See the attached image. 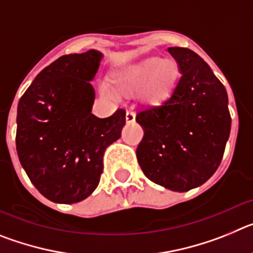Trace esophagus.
Returning <instances> with one entry per match:
<instances>
[{"label": "esophagus", "mask_w": 253, "mask_h": 253, "mask_svg": "<svg viewBox=\"0 0 253 253\" xmlns=\"http://www.w3.org/2000/svg\"><path fill=\"white\" fill-rule=\"evenodd\" d=\"M125 120L128 123H133L135 120V113H133V111H126V114H125Z\"/></svg>", "instance_id": "34e87169"}]
</instances>
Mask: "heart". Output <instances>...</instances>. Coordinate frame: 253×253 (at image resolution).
I'll use <instances>...</instances> for the list:
<instances>
[{"label":"heart","mask_w":253,"mask_h":253,"mask_svg":"<svg viewBox=\"0 0 253 253\" xmlns=\"http://www.w3.org/2000/svg\"><path fill=\"white\" fill-rule=\"evenodd\" d=\"M177 77V67L172 60L151 57L129 63L115 76V84L123 92H131L143 87V99L158 102L171 92ZM100 92L110 100L118 99V93L109 84H102Z\"/></svg>","instance_id":"heart-1"}]
</instances>
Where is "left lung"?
<instances>
[{"label": "left lung", "instance_id": "1", "mask_svg": "<svg viewBox=\"0 0 253 253\" xmlns=\"http://www.w3.org/2000/svg\"><path fill=\"white\" fill-rule=\"evenodd\" d=\"M167 51L181 76L167 99L135 116L144 130L137 158L154 184L185 193L214 175L232 120L225 87L207 62L186 48L171 46Z\"/></svg>", "mask_w": 253, "mask_h": 253}]
</instances>
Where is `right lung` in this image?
<instances>
[{"mask_svg": "<svg viewBox=\"0 0 253 253\" xmlns=\"http://www.w3.org/2000/svg\"><path fill=\"white\" fill-rule=\"evenodd\" d=\"M104 54L91 49L68 54L35 77L17 105L16 151L22 169L40 194L73 204L95 191L105 149L119 139L125 111L93 115L95 88Z\"/></svg>", "mask_w": 253, "mask_h": 253, "instance_id": "right-lung-1", "label": "right lung"}]
</instances>
